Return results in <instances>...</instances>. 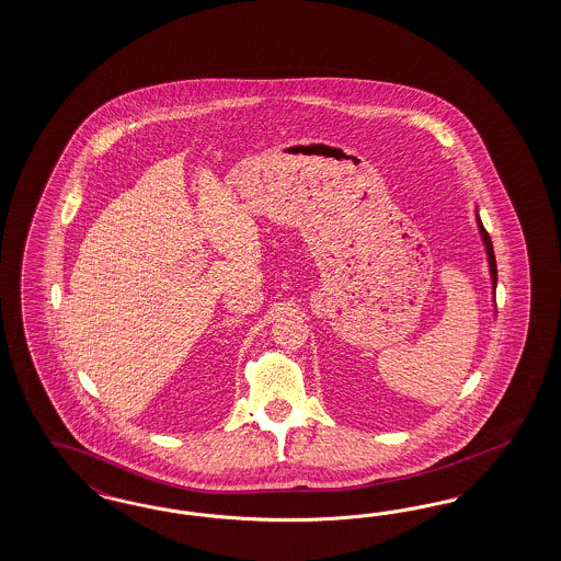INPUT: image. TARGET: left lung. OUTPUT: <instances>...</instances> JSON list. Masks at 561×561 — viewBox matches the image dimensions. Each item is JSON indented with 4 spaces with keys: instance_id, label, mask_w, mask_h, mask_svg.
<instances>
[{
    "instance_id": "1",
    "label": "left lung",
    "mask_w": 561,
    "mask_h": 561,
    "mask_svg": "<svg viewBox=\"0 0 561 561\" xmlns=\"http://www.w3.org/2000/svg\"><path fill=\"white\" fill-rule=\"evenodd\" d=\"M477 228H479V234L483 240V247H485V253H488V263H490V275H492V289L495 291L497 286V267H495V255H493L492 238L488 234V230L483 228V221L479 218V211H476Z\"/></svg>"
}]
</instances>
